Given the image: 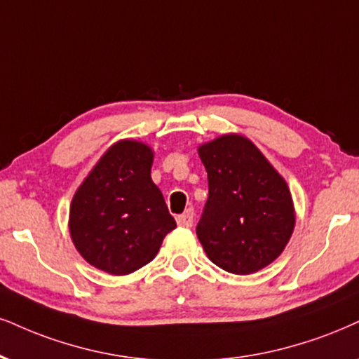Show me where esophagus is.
Instances as JSON below:
<instances>
[{"mask_svg": "<svg viewBox=\"0 0 359 359\" xmlns=\"http://www.w3.org/2000/svg\"><path fill=\"white\" fill-rule=\"evenodd\" d=\"M193 219H194V211L191 210V208L184 211L183 215L176 216V223H178V226H183V228H191Z\"/></svg>", "mask_w": 359, "mask_h": 359, "instance_id": "esophagus-1", "label": "esophagus"}]
</instances>
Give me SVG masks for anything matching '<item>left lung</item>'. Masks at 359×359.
I'll use <instances>...</instances> for the list:
<instances>
[{
  "instance_id": "obj_1",
  "label": "left lung",
  "mask_w": 359,
  "mask_h": 359,
  "mask_svg": "<svg viewBox=\"0 0 359 359\" xmlns=\"http://www.w3.org/2000/svg\"><path fill=\"white\" fill-rule=\"evenodd\" d=\"M208 172V201L198 240L216 266L251 274L273 263L294 228L286 181L250 140L224 135L198 149Z\"/></svg>"
}]
</instances>
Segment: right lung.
<instances>
[{"mask_svg": "<svg viewBox=\"0 0 359 359\" xmlns=\"http://www.w3.org/2000/svg\"><path fill=\"white\" fill-rule=\"evenodd\" d=\"M153 151L140 141L113 144L93 168L69 208V233L79 255L114 276L148 264L176 228L151 180Z\"/></svg>", "mask_w": 359, "mask_h": 359, "instance_id": "obj_1", "label": "right lung"}]
</instances>
